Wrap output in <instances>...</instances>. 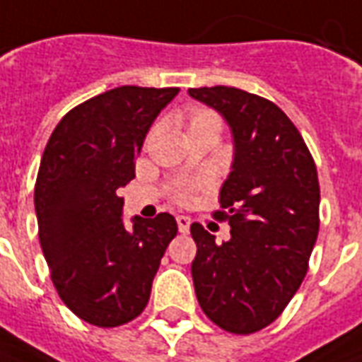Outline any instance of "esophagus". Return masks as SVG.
<instances>
[{
    "label": "esophagus",
    "instance_id": "1",
    "mask_svg": "<svg viewBox=\"0 0 362 362\" xmlns=\"http://www.w3.org/2000/svg\"><path fill=\"white\" fill-rule=\"evenodd\" d=\"M176 221H178V229H180V233H188L189 225H192V219L186 216H178L176 217Z\"/></svg>",
    "mask_w": 362,
    "mask_h": 362
}]
</instances>
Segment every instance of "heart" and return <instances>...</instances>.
I'll use <instances>...</instances> for the list:
<instances>
[{"label":"heart","instance_id":"obj_1","mask_svg":"<svg viewBox=\"0 0 362 362\" xmlns=\"http://www.w3.org/2000/svg\"><path fill=\"white\" fill-rule=\"evenodd\" d=\"M206 119H216V115H211L209 111H196L194 115H192V121H189V125L192 123H198V121H206ZM178 198L180 199H186L188 198V192L186 189H182V192H178Z\"/></svg>","mask_w":362,"mask_h":362}]
</instances>
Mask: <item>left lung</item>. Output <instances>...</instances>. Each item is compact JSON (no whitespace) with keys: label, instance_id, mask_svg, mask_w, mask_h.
Listing matches in <instances>:
<instances>
[{"label":"left lung","instance_id":"left-lung-1","mask_svg":"<svg viewBox=\"0 0 362 362\" xmlns=\"http://www.w3.org/2000/svg\"><path fill=\"white\" fill-rule=\"evenodd\" d=\"M188 93L216 110L233 139L217 211L231 239L217 245L199 223L189 227L194 288L211 322L247 335L276 320L308 272L320 231L317 170L294 123L269 100L227 86Z\"/></svg>","mask_w":362,"mask_h":362}]
</instances>
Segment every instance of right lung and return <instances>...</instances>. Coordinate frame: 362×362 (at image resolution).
Wrapping results in <instances>:
<instances>
[{"label": "right lung", "mask_w": 362, "mask_h": 362, "mask_svg": "<svg viewBox=\"0 0 362 362\" xmlns=\"http://www.w3.org/2000/svg\"><path fill=\"white\" fill-rule=\"evenodd\" d=\"M178 88L121 86L68 111L42 153L35 211L42 255L58 296L80 320L117 327L151 298L160 259L178 233L170 214L123 221L117 189Z\"/></svg>", "instance_id": "1"}]
</instances>
